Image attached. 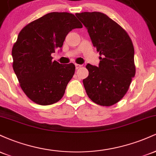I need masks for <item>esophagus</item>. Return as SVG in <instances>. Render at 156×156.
<instances>
[{
	"label": "esophagus",
	"mask_w": 156,
	"mask_h": 156,
	"mask_svg": "<svg viewBox=\"0 0 156 156\" xmlns=\"http://www.w3.org/2000/svg\"><path fill=\"white\" fill-rule=\"evenodd\" d=\"M82 67V65H80V64H76V69H79Z\"/></svg>",
	"instance_id": "esophagus-1"
}]
</instances>
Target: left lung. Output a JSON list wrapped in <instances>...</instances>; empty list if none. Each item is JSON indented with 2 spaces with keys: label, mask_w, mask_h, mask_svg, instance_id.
Wrapping results in <instances>:
<instances>
[{
  "label": "left lung",
  "mask_w": 156,
  "mask_h": 156,
  "mask_svg": "<svg viewBox=\"0 0 156 156\" xmlns=\"http://www.w3.org/2000/svg\"><path fill=\"white\" fill-rule=\"evenodd\" d=\"M76 15L87 28L93 46L101 55L98 67L86 66L89 76L83 83L87 95L98 105L116 104L128 92L136 74L131 39L105 14L93 12Z\"/></svg>",
  "instance_id": "obj_1"
}]
</instances>
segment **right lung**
Instances as JSON below:
<instances>
[{
    "mask_svg": "<svg viewBox=\"0 0 156 156\" xmlns=\"http://www.w3.org/2000/svg\"><path fill=\"white\" fill-rule=\"evenodd\" d=\"M82 24L68 12H51L28 23L12 48V67L22 90L39 105H51L64 96L76 70L73 63L61 64L51 53L61 48L66 36Z\"/></svg>",
    "mask_w": 156,
    "mask_h": 156,
    "instance_id": "obj_1",
    "label": "right lung"
}]
</instances>
